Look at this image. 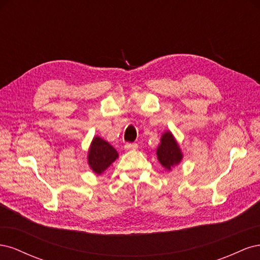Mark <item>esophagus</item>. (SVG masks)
Wrapping results in <instances>:
<instances>
[{"label": "esophagus", "instance_id": "obj_1", "mask_svg": "<svg viewBox=\"0 0 260 260\" xmlns=\"http://www.w3.org/2000/svg\"><path fill=\"white\" fill-rule=\"evenodd\" d=\"M137 148H138L137 143H127L124 145V149H127V151H130V149H137Z\"/></svg>", "mask_w": 260, "mask_h": 260}]
</instances>
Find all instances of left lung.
Masks as SVG:
<instances>
[{"mask_svg": "<svg viewBox=\"0 0 260 260\" xmlns=\"http://www.w3.org/2000/svg\"><path fill=\"white\" fill-rule=\"evenodd\" d=\"M157 159L167 170H171L182 160V152L177 143L176 139L170 131H166L161 136L160 144L157 147Z\"/></svg>", "mask_w": 260, "mask_h": 260, "instance_id": "1", "label": "left lung"}]
</instances>
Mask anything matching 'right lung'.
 Returning <instances> with one entry per match:
<instances>
[{
    "label": "right lung",
    "instance_id": "add662e5",
    "mask_svg": "<svg viewBox=\"0 0 260 260\" xmlns=\"http://www.w3.org/2000/svg\"><path fill=\"white\" fill-rule=\"evenodd\" d=\"M118 158L116 149L100 137H94L89 153L88 164L95 175H101Z\"/></svg>",
    "mask_w": 260,
    "mask_h": 260
}]
</instances>
